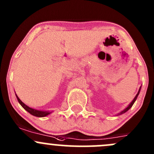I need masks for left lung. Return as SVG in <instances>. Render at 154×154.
Instances as JSON below:
<instances>
[{
  "label": "left lung",
  "mask_w": 154,
  "mask_h": 154,
  "mask_svg": "<svg viewBox=\"0 0 154 154\" xmlns=\"http://www.w3.org/2000/svg\"><path fill=\"white\" fill-rule=\"evenodd\" d=\"M140 88H139V91H138L137 94H136V97H134V99H133V101H132V102H131V103H130V105H129V106H127V108H126V109H124V110H123V111H122V112H121V113H119V115H120V114H123V113H125V112H127V111H128V110H129V109H130V108H131V107H132V106H133V103H134V102H135V101H136V98H137L138 95H139V91H140Z\"/></svg>",
  "instance_id": "obj_1"
}]
</instances>
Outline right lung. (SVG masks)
I'll use <instances>...</instances> for the list:
<instances>
[{"label":"right lung","instance_id":"obj_1","mask_svg":"<svg viewBox=\"0 0 154 154\" xmlns=\"http://www.w3.org/2000/svg\"><path fill=\"white\" fill-rule=\"evenodd\" d=\"M16 97H17V99H18V102H19L20 104L21 105V106H22L24 109L27 110L29 113H30L31 115H32V116H36V117H45V116H48V115H49L50 113H51V112H49L39 111V110H36V109H32V108H30V107L27 106V105L24 104V103H23V102L21 101L19 98H18V97L17 95H16Z\"/></svg>","mask_w":154,"mask_h":154}]
</instances>
